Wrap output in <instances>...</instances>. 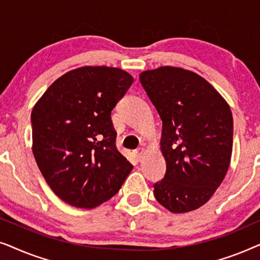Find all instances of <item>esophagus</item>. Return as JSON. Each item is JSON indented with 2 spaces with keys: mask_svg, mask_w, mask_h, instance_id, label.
<instances>
[{
  "mask_svg": "<svg viewBox=\"0 0 260 260\" xmlns=\"http://www.w3.org/2000/svg\"><path fill=\"white\" fill-rule=\"evenodd\" d=\"M135 154H136V157H137L138 161H141L142 157H143V154H144V149H143V148H138L137 150H136V152H135Z\"/></svg>",
  "mask_w": 260,
  "mask_h": 260,
  "instance_id": "obj_1",
  "label": "esophagus"
}]
</instances>
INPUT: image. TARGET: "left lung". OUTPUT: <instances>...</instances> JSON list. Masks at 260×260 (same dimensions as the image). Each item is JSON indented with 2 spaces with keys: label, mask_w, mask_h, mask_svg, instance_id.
<instances>
[{
  "label": "left lung",
  "mask_w": 260,
  "mask_h": 260,
  "mask_svg": "<svg viewBox=\"0 0 260 260\" xmlns=\"http://www.w3.org/2000/svg\"><path fill=\"white\" fill-rule=\"evenodd\" d=\"M140 80L162 119L167 170L154 184L156 200L173 213L198 209L229 170L233 145L230 105L205 78L180 67L144 71Z\"/></svg>",
  "instance_id": "obj_1"
}]
</instances>
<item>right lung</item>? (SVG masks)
Masks as SVG:
<instances>
[{
  "label": "right lung",
  "instance_id": "obj_1",
  "mask_svg": "<svg viewBox=\"0 0 260 260\" xmlns=\"http://www.w3.org/2000/svg\"><path fill=\"white\" fill-rule=\"evenodd\" d=\"M133 81L117 67H79L58 78L34 105L35 161L66 204L97 207L117 194L133 170L117 150L111 120V111Z\"/></svg>",
  "mask_w": 260,
  "mask_h": 260
}]
</instances>
